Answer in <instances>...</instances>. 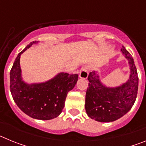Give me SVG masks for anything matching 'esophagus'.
<instances>
[{
	"instance_id": "obj_1",
	"label": "esophagus",
	"mask_w": 146,
	"mask_h": 146,
	"mask_svg": "<svg viewBox=\"0 0 146 146\" xmlns=\"http://www.w3.org/2000/svg\"><path fill=\"white\" fill-rule=\"evenodd\" d=\"M88 76V68L86 66L82 67L80 71L79 77L82 79H87Z\"/></svg>"
}]
</instances>
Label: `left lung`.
<instances>
[{
    "mask_svg": "<svg viewBox=\"0 0 146 146\" xmlns=\"http://www.w3.org/2000/svg\"><path fill=\"white\" fill-rule=\"evenodd\" d=\"M121 50L129 64L127 82L118 87L109 88L102 83L96 72H90L88 77L85 107L88 115L96 121L111 122L118 119L129 111L136 100L138 76L134 59L123 46Z\"/></svg>",
    "mask_w": 146,
    "mask_h": 146,
    "instance_id": "1",
    "label": "left lung"
}]
</instances>
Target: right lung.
<instances>
[{
  "label": "right lung",
  "mask_w": 146,
  "mask_h": 146,
  "mask_svg": "<svg viewBox=\"0 0 146 146\" xmlns=\"http://www.w3.org/2000/svg\"><path fill=\"white\" fill-rule=\"evenodd\" d=\"M35 43L31 42L15 59L10 72V91L14 101L25 114L35 119L50 120L62 112L67 94L77 83L78 74L61 72L47 82L25 83L22 80L20 55Z\"/></svg>",
  "instance_id": "add662e5"
}]
</instances>
